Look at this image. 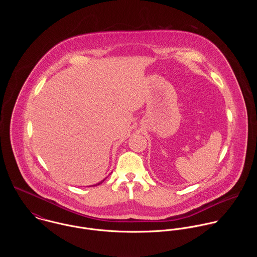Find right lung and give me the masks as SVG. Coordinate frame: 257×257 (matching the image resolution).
I'll use <instances>...</instances> for the list:
<instances>
[{
	"instance_id": "1",
	"label": "right lung",
	"mask_w": 257,
	"mask_h": 257,
	"mask_svg": "<svg viewBox=\"0 0 257 257\" xmlns=\"http://www.w3.org/2000/svg\"><path fill=\"white\" fill-rule=\"evenodd\" d=\"M104 180H105V179H104ZM104 180H103V181H101V182H100V183L98 184V185H100V184L103 183V182H104ZM94 186H97V184H96V185H94Z\"/></svg>"
}]
</instances>
